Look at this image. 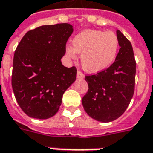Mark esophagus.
I'll return each instance as SVG.
<instances>
[{
  "label": "esophagus",
  "instance_id": "esophagus-1",
  "mask_svg": "<svg viewBox=\"0 0 153 153\" xmlns=\"http://www.w3.org/2000/svg\"><path fill=\"white\" fill-rule=\"evenodd\" d=\"M77 78H79V79H83L84 78V74L81 71L78 70V72H77Z\"/></svg>",
  "mask_w": 153,
  "mask_h": 153
}]
</instances>
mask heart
<instances>
[{
	"mask_svg": "<svg viewBox=\"0 0 153 153\" xmlns=\"http://www.w3.org/2000/svg\"><path fill=\"white\" fill-rule=\"evenodd\" d=\"M120 48L117 35L113 32L87 29L72 39V47L65 51L71 59L81 54V64L87 72L99 73L106 70L115 61Z\"/></svg>",
	"mask_w": 153,
	"mask_h": 153,
	"instance_id": "obj_1",
	"label": "heart"
}]
</instances>
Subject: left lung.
<instances>
[{"label": "left lung", "mask_w": 153, "mask_h": 153, "mask_svg": "<svg viewBox=\"0 0 153 153\" xmlns=\"http://www.w3.org/2000/svg\"><path fill=\"white\" fill-rule=\"evenodd\" d=\"M120 50L115 62L106 70L86 75L88 90L82 99L84 111L97 121L111 122L125 112L135 86L136 61L133 47L120 30Z\"/></svg>", "instance_id": "left-lung-1"}]
</instances>
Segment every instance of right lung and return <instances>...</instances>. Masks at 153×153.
Here are the masks:
<instances>
[{"label":"right lung","instance_id":"add662e5","mask_svg":"<svg viewBox=\"0 0 153 153\" xmlns=\"http://www.w3.org/2000/svg\"><path fill=\"white\" fill-rule=\"evenodd\" d=\"M73 31L66 23L40 26L27 32L16 47L12 88L28 116L42 120L56 115L65 91L76 79V67L60 61Z\"/></svg>","mask_w":153,"mask_h":153}]
</instances>
